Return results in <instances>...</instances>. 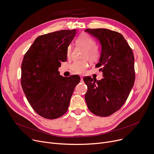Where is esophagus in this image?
Listing matches in <instances>:
<instances>
[{"label":"esophagus","instance_id":"1","mask_svg":"<svg viewBox=\"0 0 154 154\" xmlns=\"http://www.w3.org/2000/svg\"><path fill=\"white\" fill-rule=\"evenodd\" d=\"M80 80H81V81H83V77H80Z\"/></svg>","mask_w":154,"mask_h":154}]
</instances>
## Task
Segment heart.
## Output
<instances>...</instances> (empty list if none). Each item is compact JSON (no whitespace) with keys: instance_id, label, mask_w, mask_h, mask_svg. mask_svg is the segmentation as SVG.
Wrapping results in <instances>:
<instances>
[{"instance_id":"b5f03b06","label":"heart","mask_w":154,"mask_h":154,"mask_svg":"<svg viewBox=\"0 0 154 154\" xmlns=\"http://www.w3.org/2000/svg\"><path fill=\"white\" fill-rule=\"evenodd\" d=\"M78 45L82 46L86 48L84 54V59H88L91 62L94 63L97 62L100 57V53L97 48L95 47L96 42L95 40L87 34H80L76 39ZM72 48L71 45L68 46L67 48V56L69 58L72 53ZM87 67L86 60H76L70 66L71 70L78 74H84Z\"/></svg>"}]
</instances>
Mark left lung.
Instances as JSON below:
<instances>
[{"instance_id":"8db88e82","label":"left lung","mask_w":154,"mask_h":154,"mask_svg":"<svg viewBox=\"0 0 154 154\" xmlns=\"http://www.w3.org/2000/svg\"><path fill=\"white\" fill-rule=\"evenodd\" d=\"M85 32L97 38L102 45L99 62L100 80L84 77L88 89L85 99L94 114L107 117L122 107L135 82L134 57L122 34L106 29H87Z\"/></svg>"}]
</instances>
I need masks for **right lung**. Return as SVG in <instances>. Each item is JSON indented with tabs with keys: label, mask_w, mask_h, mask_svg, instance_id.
I'll use <instances>...</instances> for the list:
<instances>
[{
	"label": "right lung",
	"mask_w": 154,
	"mask_h": 154,
	"mask_svg": "<svg viewBox=\"0 0 154 154\" xmlns=\"http://www.w3.org/2000/svg\"><path fill=\"white\" fill-rule=\"evenodd\" d=\"M76 30H62L38 36L24 55L21 85L35 112L48 119L66 113L79 75H60L58 68L67 60V48Z\"/></svg>",
	"instance_id": "right-lung-1"
}]
</instances>
